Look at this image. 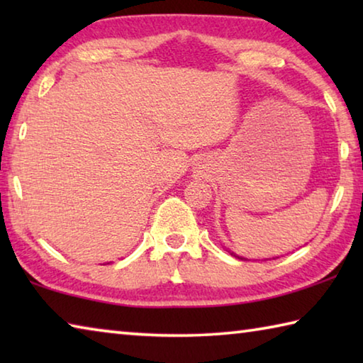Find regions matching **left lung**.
<instances>
[{"instance_id": "left-lung-1", "label": "left lung", "mask_w": 363, "mask_h": 363, "mask_svg": "<svg viewBox=\"0 0 363 363\" xmlns=\"http://www.w3.org/2000/svg\"><path fill=\"white\" fill-rule=\"evenodd\" d=\"M230 255H233V256H235V257H238V259H247V257H242V256H238V255H235V253H233V251H230Z\"/></svg>"}]
</instances>
